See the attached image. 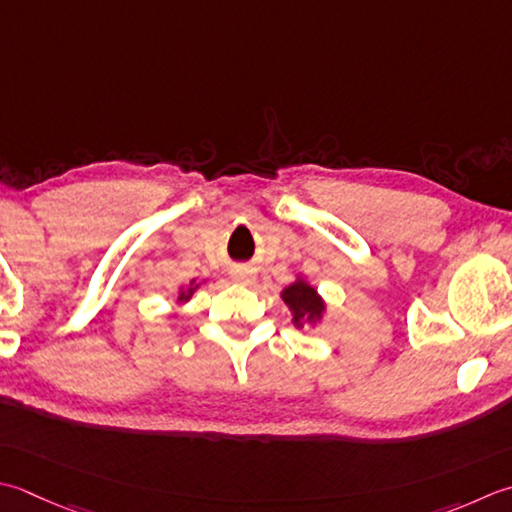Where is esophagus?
Returning <instances> with one entry per match:
<instances>
[{
	"mask_svg": "<svg viewBox=\"0 0 512 512\" xmlns=\"http://www.w3.org/2000/svg\"><path fill=\"white\" fill-rule=\"evenodd\" d=\"M233 279H235V282H239V284H253V277H250L246 270H235Z\"/></svg>",
	"mask_w": 512,
	"mask_h": 512,
	"instance_id": "34e87169",
	"label": "esophagus"
}]
</instances>
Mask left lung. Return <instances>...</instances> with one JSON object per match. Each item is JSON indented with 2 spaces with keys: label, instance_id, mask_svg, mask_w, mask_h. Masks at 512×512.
<instances>
[{
  "label": "left lung",
  "instance_id": "left-lung-1",
  "mask_svg": "<svg viewBox=\"0 0 512 512\" xmlns=\"http://www.w3.org/2000/svg\"><path fill=\"white\" fill-rule=\"evenodd\" d=\"M284 302L293 308L295 324L302 322L304 317L315 319L322 315V310H324L322 299H319L315 290L304 282H295L293 286H288L284 290Z\"/></svg>",
  "mask_w": 512,
  "mask_h": 512
}]
</instances>
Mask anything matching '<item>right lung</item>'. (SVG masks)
I'll return each mask as SVG.
<instances>
[{
	"mask_svg": "<svg viewBox=\"0 0 512 512\" xmlns=\"http://www.w3.org/2000/svg\"><path fill=\"white\" fill-rule=\"evenodd\" d=\"M190 293H193V290H188V295H190ZM188 295H182V297H188Z\"/></svg>",
	"mask_w": 512,
	"mask_h": 512,
	"instance_id": "1",
	"label": "right lung"
}]
</instances>
